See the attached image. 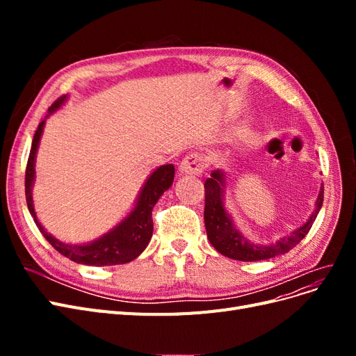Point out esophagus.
<instances>
[{
	"mask_svg": "<svg viewBox=\"0 0 356 356\" xmlns=\"http://www.w3.org/2000/svg\"><path fill=\"white\" fill-rule=\"evenodd\" d=\"M207 168V157L200 153H190L181 161L179 170L186 175H197Z\"/></svg>",
	"mask_w": 356,
	"mask_h": 356,
	"instance_id": "1",
	"label": "esophagus"
}]
</instances>
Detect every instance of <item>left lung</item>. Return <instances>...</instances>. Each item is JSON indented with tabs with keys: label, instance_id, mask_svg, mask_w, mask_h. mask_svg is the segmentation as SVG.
Returning a JSON list of instances; mask_svg holds the SVG:
<instances>
[{
	"label": "left lung",
	"instance_id": "obj_1",
	"mask_svg": "<svg viewBox=\"0 0 356 356\" xmlns=\"http://www.w3.org/2000/svg\"><path fill=\"white\" fill-rule=\"evenodd\" d=\"M224 187L225 175L220 169L213 170L211 178L204 181V227H207L208 239L212 246L220 254L238 261H260L273 258L288 252L296 248L305 236L309 233L312 224L315 222L316 215L324 202V186L321 187V193L316 200V209L306 224L301 225L293 234L277 241L272 245H255L248 242L241 232L234 227L230 215L224 209Z\"/></svg>",
	"mask_w": 356,
	"mask_h": 356
}]
</instances>
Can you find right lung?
Listing matches in <instances>:
<instances>
[{
	"mask_svg": "<svg viewBox=\"0 0 356 356\" xmlns=\"http://www.w3.org/2000/svg\"><path fill=\"white\" fill-rule=\"evenodd\" d=\"M67 96L63 95L51 104L49 108L50 113L55 111L56 108L63 104ZM44 122L42 120L38 124V129L34 134V139H32L31 152L26 163V172H25V195H26V203L28 209L31 212L37 227L40 229L41 234L44 236L46 241L55 248L58 252H60L63 257L70 258L74 263L79 264H88V266H114V264H124L135 260V258L141 254L149 239L153 236V220L152 212L154 204L157 203L159 197L172 186L175 175L174 165H165L156 169L149 178L147 179L145 186L139 195L138 203L135 209L127 215V217L117 225L114 230H111L108 234L102 236L101 239L95 241L89 245H68L59 242L58 239L50 236L44 229L41 227L35 217L34 204H32L31 197V187L34 182V163H35V153L40 143V136L44 127Z\"/></svg>",
	"mask_w": 356,
	"mask_h": 356,
	"instance_id": "1",
	"label": "right lung"
}]
</instances>
